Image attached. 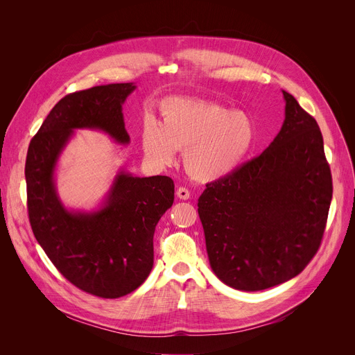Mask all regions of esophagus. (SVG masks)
Wrapping results in <instances>:
<instances>
[{"label": "esophagus", "instance_id": "obj_1", "mask_svg": "<svg viewBox=\"0 0 355 355\" xmlns=\"http://www.w3.org/2000/svg\"><path fill=\"white\" fill-rule=\"evenodd\" d=\"M177 196L180 198V199H184V200H187V199H189V191L185 188V187H180L178 189H177Z\"/></svg>", "mask_w": 355, "mask_h": 355}]
</instances>
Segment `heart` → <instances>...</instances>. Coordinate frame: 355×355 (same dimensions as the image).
I'll return each mask as SVG.
<instances>
[{
	"mask_svg": "<svg viewBox=\"0 0 355 355\" xmlns=\"http://www.w3.org/2000/svg\"><path fill=\"white\" fill-rule=\"evenodd\" d=\"M254 140L256 125L245 112L185 98L167 99L160 123L147 118L141 128V148L151 163L167 167L174 163L177 150H185V168L200 182L230 175Z\"/></svg>",
	"mask_w": 355,
	"mask_h": 355,
	"instance_id": "b5f03b06",
	"label": "heart"
}]
</instances>
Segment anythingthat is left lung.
I'll list each match as a JSON object with an SVG mask.
<instances>
[{
  "label": "left lung",
  "mask_w": 355,
  "mask_h": 355,
  "mask_svg": "<svg viewBox=\"0 0 355 355\" xmlns=\"http://www.w3.org/2000/svg\"><path fill=\"white\" fill-rule=\"evenodd\" d=\"M285 119L263 153L207 184L198 199L209 264L239 291L300 274L318 252L333 195L318 122L286 91Z\"/></svg>",
  "instance_id": "8db88e82"
}]
</instances>
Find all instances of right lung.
Wrapping results in <instances>:
<instances>
[{
	"instance_id": "1",
	"label": "right lung",
	"mask_w": 355,
	"mask_h": 355,
	"mask_svg": "<svg viewBox=\"0 0 355 355\" xmlns=\"http://www.w3.org/2000/svg\"><path fill=\"white\" fill-rule=\"evenodd\" d=\"M135 89L133 83L107 84L62 98L31 140L25 164L37 243L66 279L107 299L133 292L153 268V236L174 202V181L119 170L101 205L85 212L63 205L55 171L77 129L101 130L119 144L130 141L122 105Z\"/></svg>"
}]
</instances>
